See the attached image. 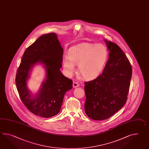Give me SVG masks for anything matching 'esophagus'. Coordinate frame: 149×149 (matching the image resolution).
<instances>
[{"label":"esophagus","instance_id":"34e87169","mask_svg":"<svg viewBox=\"0 0 149 149\" xmlns=\"http://www.w3.org/2000/svg\"><path fill=\"white\" fill-rule=\"evenodd\" d=\"M73 86L74 88L80 86V84L77 83V82H74L73 84Z\"/></svg>","mask_w":149,"mask_h":149}]
</instances>
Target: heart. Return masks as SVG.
Returning <instances> with one entry per match:
<instances>
[{"label":"heart","instance_id":"obj_1","mask_svg":"<svg viewBox=\"0 0 149 149\" xmlns=\"http://www.w3.org/2000/svg\"><path fill=\"white\" fill-rule=\"evenodd\" d=\"M108 58V51L100 44L83 43L73 46L68 51V56H64L62 64L69 75L78 65L80 74L87 80H93L102 73Z\"/></svg>","mask_w":149,"mask_h":149}]
</instances>
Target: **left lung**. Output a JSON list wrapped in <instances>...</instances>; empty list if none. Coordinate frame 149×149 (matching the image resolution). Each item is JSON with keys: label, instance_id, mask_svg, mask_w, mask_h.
<instances>
[{"label": "left lung", "instance_id": "1", "mask_svg": "<svg viewBox=\"0 0 149 149\" xmlns=\"http://www.w3.org/2000/svg\"><path fill=\"white\" fill-rule=\"evenodd\" d=\"M105 41L110 51L105 68L97 78L84 82V110L96 120L109 118L125 104L132 73L130 62L120 47Z\"/></svg>", "mask_w": 149, "mask_h": 149}]
</instances>
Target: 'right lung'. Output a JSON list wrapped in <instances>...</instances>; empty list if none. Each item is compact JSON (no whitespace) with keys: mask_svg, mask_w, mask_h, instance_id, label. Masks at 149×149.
I'll use <instances>...</instances> for the list:
<instances>
[{"mask_svg":"<svg viewBox=\"0 0 149 149\" xmlns=\"http://www.w3.org/2000/svg\"><path fill=\"white\" fill-rule=\"evenodd\" d=\"M63 50L54 33L45 34L26 49L17 70L15 84L22 103L37 116L49 118L60 111L64 96L73 87V81L64 76L61 68ZM40 61L45 65L46 80L36 98L31 99L26 81L31 67Z\"/></svg>","mask_w":149,"mask_h":149,"instance_id":"add662e5","label":"right lung"}]
</instances>
